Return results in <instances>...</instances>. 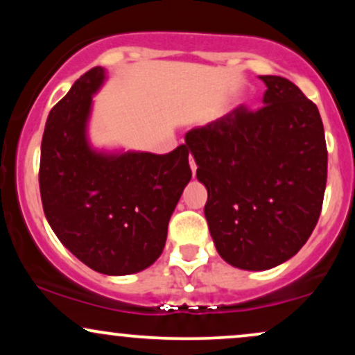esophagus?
Instances as JSON below:
<instances>
[{
	"label": "esophagus",
	"instance_id": "34e87169",
	"mask_svg": "<svg viewBox=\"0 0 355 355\" xmlns=\"http://www.w3.org/2000/svg\"><path fill=\"white\" fill-rule=\"evenodd\" d=\"M190 168H191V173L195 175V172H197V164H195L193 157H190Z\"/></svg>",
	"mask_w": 355,
	"mask_h": 355
}]
</instances>
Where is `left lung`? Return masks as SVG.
Returning <instances> with one entry per match:
<instances>
[{
    "label": "left lung",
    "mask_w": 355,
    "mask_h": 355,
    "mask_svg": "<svg viewBox=\"0 0 355 355\" xmlns=\"http://www.w3.org/2000/svg\"><path fill=\"white\" fill-rule=\"evenodd\" d=\"M263 107L243 105L185 144L209 191L205 217L230 266L267 270L294 257L319 220L327 146L315 103L282 76L263 75Z\"/></svg>",
    "instance_id": "1"
}]
</instances>
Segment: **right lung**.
<instances>
[{
    "label": "right lung",
    "mask_w": 355,
    "mask_h": 355,
    "mask_svg": "<svg viewBox=\"0 0 355 355\" xmlns=\"http://www.w3.org/2000/svg\"><path fill=\"white\" fill-rule=\"evenodd\" d=\"M103 81V68H92L48 115L40 193L48 223L76 259L100 274L130 275L164 252L170 217L191 178L190 150H93L87 123L92 96Z\"/></svg>",
    "instance_id": "1"
}]
</instances>
